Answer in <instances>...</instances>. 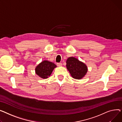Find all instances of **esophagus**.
Returning <instances> with one entry per match:
<instances>
[{
  "label": "esophagus",
  "instance_id": "34e87169",
  "mask_svg": "<svg viewBox=\"0 0 122 122\" xmlns=\"http://www.w3.org/2000/svg\"><path fill=\"white\" fill-rule=\"evenodd\" d=\"M56 65L59 67H61L62 66V64L61 63H58L56 64Z\"/></svg>",
  "mask_w": 122,
  "mask_h": 122
}]
</instances>
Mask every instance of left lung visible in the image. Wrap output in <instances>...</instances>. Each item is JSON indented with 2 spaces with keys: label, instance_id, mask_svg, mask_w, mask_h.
I'll return each instance as SVG.
<instances>
[{
  "label": "left lung",
  "instance_id": "1",
  "mask_svg": "<svg viewBox=\"0 0 122 122\" xmlns=\"http://www.w3.org/2000/svg\"><path fill=\"white\" fill-rule=\"evenodd\" d=\"M66 68L71 76L75 79L80 80L88 72L86 64L74 57H69L66 61Z\"/></svg>",
  "mask_w": 122,
  "mask_h": 122
}]
</instances>
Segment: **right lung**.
I'll return each mask as SVG.
<instances>
[{"mask_svg": "<svg viewBox=\"0 0 122 122\" xmlns=\"http://www.w3.org/2000/svg\"><path fill=\"white\" fill-rule=\"evenodd\" d=\"M56 67V66L54 63L44 60L36 66L35 72L41 78L47 79L51 75L53 70Z\"/></svg>", "mask_w": 122, "mask_h": 122, "instance_id": "add662e5", "label": "right lung"}]
</instances>
